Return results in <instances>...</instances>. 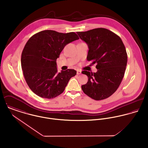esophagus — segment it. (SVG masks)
<instances>
[{"mask_svg":"<svg viewBox=\"0 0 148 148\" xmlns=\"http://www.w3.org/2000/svg\"><path fill=\"white\" fill-rule=\"evenodd\" d=\"M82 73V71L79 70H77V75H80Z\"/></svg>","mask_w":148,"mask_h":148,"instance_id":"esophagus-1","label":"esophagus"}]
</instances>
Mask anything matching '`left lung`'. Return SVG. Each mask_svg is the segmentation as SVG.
Masks as SVG:
<instances>
[{
    "label": "left lung",
    "mask_w": 148,
    "mask_h": 148,
    "mask_svg": "<svg viewBox=\"0 0 148 148\" xmlns=\"http://www.w3.org/2000/svg\"><path fill=\"white\" fill-rule=\"evenodd\" d=\"M77 34L88 45L87 60L96 64L97 69L96 73L82 71L88 79L86 84L82 85V90L95 100L106 99L116 91L124 76L127 64L124 44L118 35L106 28Z\"/></svg>",
    "instance_id": "left-lung-1"
}]
</instances>
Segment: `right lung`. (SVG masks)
I'll use <instances>...</instances> for the list:
<instances>
[{
  "label": "right lung",
  "instance_id": "right-lung-1",
  "mask_svg": "<svg viewBox=\"0 0 148 148\" xmlns=\"http://www.w3.org/2000/svg\"><path fill=\"white\" fill-rule=\"evenodd\" d=\"M79 39L75 32L53 30L40 31L29 38L21 53V65L26 83L34 93L50 99L63 92L76 71L58 72L56 59L66 44Z\"/></svg>",
  "mask_w": 148,
  "mask_h": 148
}]
</instances>
